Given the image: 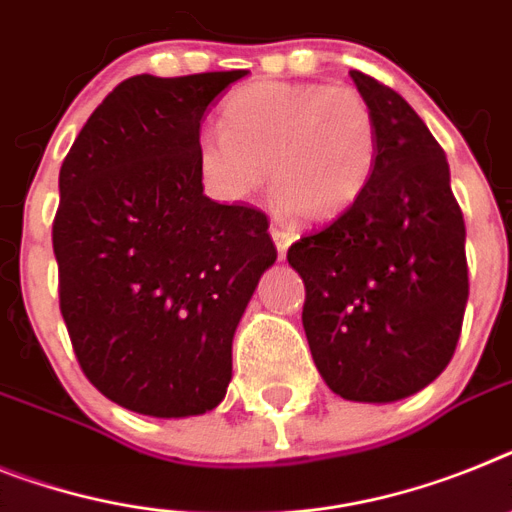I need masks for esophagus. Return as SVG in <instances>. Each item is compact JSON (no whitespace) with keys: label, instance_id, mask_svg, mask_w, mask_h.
Returning a JSON list of instances; mask_svg holds the SVG:
<instances>
[{"label":"esophagus","instance_id":"esophagus-1","mask_svg":"<svg viewBox=\"0 0 512 512\" xmlns=\"http://www.w3.org/2000/svg\"><path fill=\"white\" fill-rule=\"evenodd\" d=\"M270 236H273V242H276V249H278V257H286V249H289V244L294 242V234L286 229H278V226H273L270 229Z\"/></svg>","mask_w":512,"mask_h":512}]
</instances>
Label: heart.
Wrapping results in <instances>:
<instances>
[{
	"instance_id": "heart-1",
	"label": "heart",
	"mask_w": 512,
	"mask_h": 512,
	"mask_svg": "<svg viewBox=\"0 0 512 512\" xmlns=\"http://www.w3.org/2000/svg\"><path fill=\"white\" fill-rule=\"evenodd\" d=\"M380 153L377 117L349 85L255 83L221 109V132L197 140V169L223 197L260 190L302 223H325L367 192Z\"/></svg>"
}]
</instances>
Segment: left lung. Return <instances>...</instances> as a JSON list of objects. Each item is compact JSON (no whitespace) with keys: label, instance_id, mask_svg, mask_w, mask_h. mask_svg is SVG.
Returning <instances> with one entry per match:
<instances>
[{"label":"left lung","instance_id":"1","mask_svg":"<svg viewBox=\"0 0 512 512\" xmlns=\"http://www.w3.org/2000/svg\"><path fill=\"white\" fill-rule=\"evenodd\" d=\"M377 117L367 192L289 247L304 281L302 322L328 388L346 401L419 393L455 354L468 302L466 223L422 117L393 88L351 70Z\"/></svg>","mask_w":512,"mask_h":512}]
</instances>
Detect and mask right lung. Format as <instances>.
Segmentation results:
<instances>
[{
  "label": "right lung",
  "mask_w": 512,
  "mask_h": 512,
  "mask_svg": "<svg viewBox=\"0 0 512 512\" xmlns=\"http://www.w3.org/2000/svg\"><path fill=\"white\" fill-rule=\"evenodd\" d=\"M244 75L124 80L59 169L51 242L64 325L85 377L137 414L216 409L236 325L276 263L268 216L203 195L195 158L205 109Z\"/></svg>",
  "instance_id": "add662e5"
}]
</instances>
